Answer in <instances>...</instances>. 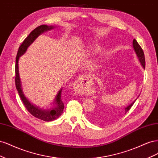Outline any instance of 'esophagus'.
Listing matches in <instances>:
<instances>
[{
    "mask_svg": "<svg viewBox=\"0 0 158 158\" xmlns=\"http://www.w3.org/2000/svg\"><path fill=\"white\" fill-rule=\"evenodd\" d=\"M89 78H90L89 76L88 75H86V74L80 75V76H79V77L78 78L77 82L80 84H81V83L85 84L87 82H88Z\"/></svg>",
    "mask_w": 158,
    "mask_h": 158,
    "instance_id": "34e87169",
    "label": "esophagus"
}]
</instances>
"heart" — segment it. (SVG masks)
<instances>
[{
  "mask_svg": "<svg viewBox=\"0 0 158 158\" xmlns=\"http://www.w3.org/2000/svg\"><path fill=\"white\" fill-rule=\"evenodd\" d=\"M97 49H98V47L96 45H91L88 48V50H87L88 53L92 54V52L95 51V50H97Z\"/></svg>",
  "mask_w": 158,
  "mask_h": 158,
  "instance_id": "obj_1",
  "label": "heart"
}]
</instances>
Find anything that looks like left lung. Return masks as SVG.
Listing matches in <instances>:
<instances>
[{
  "instance_id": "obj_1",
  "label": "left lung",
  "mask_w": 158,
  "mask_h": 158,
  "mask_svg": "<svg viewBox=\"0 0 158 158\" xmlns=\"http://www.w3.org/2000/svg\"><path fill=\"white\" fill-rule=\"evenodd\" d=\"M132 45H133V48H134V49H135V52L136 53V55L138 56V59H139V60H140V63H141L142 67L144 68V69H145L146 63H145V57H144V51H143L142 47L140 46L139 44H138V42L136 41V40L135 39L133 40ZM136 100H135V101H134L131 105H129L128 106H127V107L125 108V114H126L129 111V110H130V109L133 106V104L135 103V102H136Z\"/></svg>"
}]
</instances>
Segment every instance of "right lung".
<instances>
[{"mask_svg":"<svg viewBox=\"0 0 158 158\" xmlns=\"http://www.w3.org/2000/svg\"><path fill=\"white\" fill-rule=\"evenodd\" d=\"M52 28H53V26L41 25L37 27L35 29H34L32 31H31L29 35L26 38L24 41H23L22 42V44L20 45V47H19L18 53L16 55V66H15L16 87L18 90L19 95H20V97L22 99L23 105H24L25 107L33 117L47 122L55 120V119H56L57 118H59L63 112L64 105V103L62 102V99H61V93H62V89H63V88H61L59 90L58 94L56 95V98H55V104H56L55 107L48 110H42L41 109H40L34 106L33 104H31L29 101H28L22 92L21 81L20 78V75H19L18 60L20 56H22V55L25 53L27 47L35 41V40L41 34V33H44V31H46L47 30H50L52 29Z\"/></svg>","mask_w":158,"mask_h":158,"instance_id":"add662e5","label":"right lung"}]
</instances>
